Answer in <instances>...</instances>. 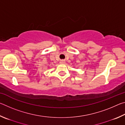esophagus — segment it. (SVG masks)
Segmentation results:
<instances>
[{"label":"esophagus","instance_id":"34e87169","mask_svg":"<svg viewBox=\"0 0 125 125\" xmlns=\"http://www.w3.org/2000/svg\"><path fill=\"white\" fill-rule=\"evenodd\" d=\"M60 62V63H61V64H64V63H65V62L64 60H61Z\"/></svg>","mask_w":125,"mask_h":125}]
</instances>
